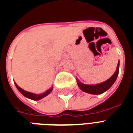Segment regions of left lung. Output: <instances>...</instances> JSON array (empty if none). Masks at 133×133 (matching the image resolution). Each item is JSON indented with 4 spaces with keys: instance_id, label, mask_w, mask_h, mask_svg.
Masks as SVG:
<instances>
[{
    "instance_id": "1",
    "label": "left lung",
    "mask_w": 133,
    "mask_h": 133,
    "mask_svg": "<svg viewBox=\"0 0 133 133\" xmlns=\"http://www.w3.org/2000/svg\"><path fill=\"white\" fill-rule=\"evenodd\" d=\"M118 69H119V61H118L117 70H116L115 72L113 74L112 77L107 80L106 81L99 83V84L89 85V84H83L77 79V84H78V87L84 92L92 94V95H100V94L103 93L107 90H109L116 81L118 75Z\"/></svg>"
}]
</instances>
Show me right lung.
I'll use <instances>...</instances> for the list:
<instances>
[{
	"instance_id": "1",
	"label": "right lung",
	"mask_w": 133,
	"mask_h": 133,
	"mask_svg": "<svg viewBox=\"0 0 133 133\" xmlns=\"http://www.w3.org/2000/svg\"><path fill=\"white\" fill-rule=\"evenodd\" d=\"M15 86L16 87V88H17V89L19 90L20 92H21L22 95H24V97H26V98H30V99L34 100V101H38V100H40L41 99V98H44V97H45L46 96H47L49 93H50L52 90V87L50 89H49V90H46V92H44V93L40 94V95H36V94H35V93L27 92V91H26V90H23V89H21V87H19L16 84V83H15Z\"/></svg>"
}]
</instances>
